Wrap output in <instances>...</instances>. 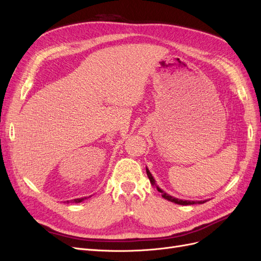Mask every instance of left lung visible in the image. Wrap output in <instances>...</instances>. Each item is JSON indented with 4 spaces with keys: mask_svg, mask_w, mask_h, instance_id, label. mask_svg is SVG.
Listing matches in <instances>:
<instances>
[{
    "mask_svg": "<svg viewBox=\"0 0 261 261\" xmlns=\"http://www.w3.org/2000/svg\"><path fill=\"white\" fill-rule=\"evenodd\" d=\"M146 172H147V175H148V177H149L150 183H151V185H152L154 188H156L158 192L161 193V195H162V197H163L164 199H167V200H169V201H171V202L177 203V204H181V206H186V204H194V203H204L206 201H208L207 199H204V200H185V199L176 198V197H173V196L169 195L168 193H165V192L163 191V189H161L159 186L156 185L154 177L152 176V174H151V173H150V171H149V169H148L147 167H146Z\"/></svg>",
    "mask_w": 261,
    "mask_h": 261,
    "instance_id": "left-lung-1",
    "label": "left lung"
}]
</instances>
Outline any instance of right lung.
Wrapping results in <instances>:
<instances>
[{"label":"right lung","instance_id":"obj_1","mask_svg":"<svg viewBox=\"0 0 261 261\" xmlns=\"http://www.w3.org/2000/svg\"><path fill=\"white\" fill-rule=\"evenodd\" d=\"M90 197V196H89ZM87 198H88V197H83V198H76V199H73V200H70V201H72V202H75V203H78V202H82V201H84L85 199H87ZM69 200H67V203L68 202H70Z\"/></svg>","mask_w":261,"mask_h":261}]
</instances>
